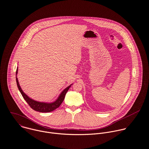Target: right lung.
Here are the masks:
<instances>
[{
  "instance_id": "1",
  "label": "right lung",
  "mask_w": 149,
  "mask_h": 149,
  "mask_svg": "<svg viewBox=\"0 0 149 149\" xmlns=\"http://www.w3.org/2000/svg\"><path fill=\"white\" fill-rule=\"evenodd\" d=\"M17 73V69L16 70V74ZM16 78V82H17V87L19 88V90L20 91L22 95L23 96V98L24 99V100L27 102V103L29 105V106L34 111H38L40 112H50L52 111H53L54 110H55L56 109H57V108H58L60 105L62 104V102H63L64 98H65V96L66 95V93L67 92V91H68L69 88L71 87V85L68 86L67 88H66L60 94V95L59 96V97H58L57 100L53 102V103H44V102H37L36 101L34 100H33L32 99L30 98L28 96H27V95H26L23 91H22V89H21L19 84V81L17 79V78Z\"/></svg>"
}]
</instances>
